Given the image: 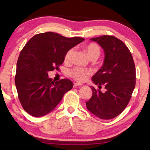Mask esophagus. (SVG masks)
<instances>
[{
  "mask_svg": "<svg viewBox=\"0 0 150 150\" xmlns=\"http://www.w3.org/2000/svg\"><path fill=\"white\" fill-rule=\"evenodd\" d=\"M83 85H82V84L79 83H75L74 84V87H79V86H83Z\"/></svg>",
  "mask_w": 150,
  "mask_h": 150,
  "instance_id": "esophagus-1",
  "label": "esophagus"
}]
</instances>
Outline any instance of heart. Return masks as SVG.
Returning <instances> with one entry per match:
<instances>
[{
  "instance_id": "b5f03b06",
  "label": "heart",
  "mask_w": 150,
  "mask_h": 150,
  "mask_svg": "<svg viewBox=\"0 0 150 150\" xmlns=\"http://www.w3.org/2000/svg\"><path fill=\"white\" fill-rule=\"evenodd\" d=\"M83 49L87 52V54L90 59H97L100 54V48L96 43H89L83 46ZM74 52L73 49H70L67 51L65 56V61H70L71 55ZM70 76L76 81L79 82L85 81L88 77L92 74L91 70H87L81 68V67H76L70 71Z\"/></svg>"
}]
</instances>
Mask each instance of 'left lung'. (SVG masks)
Instances as JSON below:
<instances>
[{
	"label": "left lung",
	"instance_id": "1",
	"mask_svg": "<svg viewBox=\"0 0 150 150\" xmlns=\"http://www.w3.org/2000/svg\"><path fill=\"white\" fill-rule=\"evenodd\" d=\"M104 50L102 66L92 77L104 93L90 87L91 98L86 102L87 109L98 117L110 120L118 116L130 101L136 83V71L132 54L124 43L114 36L103 35L90 39Z\"/></svg>",
	"mask_w": 150,
	"mask_h": 150
}]
</instances>
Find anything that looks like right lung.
I'll use <instances>...</instances> for the list:
<instances>
[{"label":"right lung","mask_w":150,"mask_h":150,"mask_svg":"<svg viewBox=\"0 0 150 150\" xmlns=\"http://www.w3.org/2000/svg\"><path fill=\"white\" fill-rule=\"evenodd\" d=\"M84 40L46 32L26 43L18 57L15 83L20 103L28 114L36 117L48 114L72 89L70 80L52 81L48 72L59 69L67 51Z\"/></svg>","instance_id":"right-lung-1"}]
</instances>
